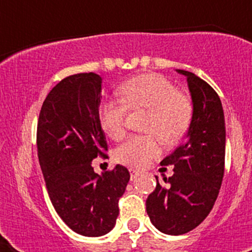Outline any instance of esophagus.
<instances>
[{"label": "esophagus", "instance_id": "obj_1", "mask_svg": "<svg viewBox=\"0 0 252 252\" xmlns=\"http://www.w3.org/2000/svg\"><path fill=\"white\" fill-rule=\"evenodd\" d=\"M129 174H130V179L133 180V179H136V178H137L138 174H140V171H138V170H136V168L130 167L129 168Z\"/></svg>", "mask_w": 252, "mask_h": 252}]
</instances>
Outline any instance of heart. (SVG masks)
Returning a JSON list of instances; mask_svg holds the SVG:
<instances>
[{"mask_svg": "<svg viewBox=\"0 0 252 252\" xmlns=\"http://www.w3.org/2000/svg\"><path fill=\"white\" fill-rule=\"evenodd\" d=\"M120 94L123 102L102 103L99 110L100 124L112 140H122L126 136V107L149 110L145 130L153 133L132 136L115 150V159L119 163L142 168L161 153V144L154 133L172 144L187 132L193 114L192 100L176 90L171 81L156 73L130 78L120 87Z\"/></svg>", "mask_w": 252, "mask_h": 252, "instance_id": "b5f03b06", "label": "heart"}]
</instances>
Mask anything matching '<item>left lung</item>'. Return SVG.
Masks as SVG:
<instances>
[{"mask_svg": "<svg viewBox=\"0 0 252 252\" xmlns=\"http://www.w3.org/2000/svg\"><path fill=\"white\" fill-rule=\"evenodd\" d=\"M187 78L193 114L186 140L161 165L174 166L146 199V212L158 230L168 235L186 234L207 219L215 205L225 170V118L220 96L201 78L176 69Z\"/></svg>", "mask_w": 252, "mask_h": 252, "instance_id": "obj_1", "label": "left lung"}]
</instances>
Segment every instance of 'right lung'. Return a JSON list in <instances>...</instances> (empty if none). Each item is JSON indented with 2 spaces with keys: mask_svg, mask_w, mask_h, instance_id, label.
Segmentation results:
<instances>
[{
  "mask_svg": "<svg viewBox=\"0 0 252 252\" xmlns=\"http://www.w3.org/2000/svg\"><path fill=\"white\" fill-rule=\"evenodd\" d=\"M100 99L102 77L73 74L49 91L37 122V157L49 199L61 220L85 237L114 229L130 178L122 165L100 175L94 171L93 159L107 157Z\"/></svg>",
  "mask_w": 252,
  "mask_h": 252,
  "instance_id": "add662e5",
  "label": "right lung"
}]
</instances>
